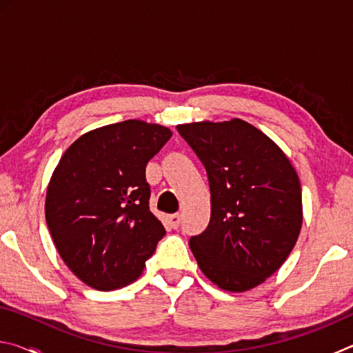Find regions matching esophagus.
<instances>
[{
  "mask_svg": "<svg viewBox=\"0 0 353 353\" xmlns=\"http://www.w3.org/2000/svg\"><path fill=\"white\" fill-rule=\"evenodd\" d=\"M168 221H170L172 229H177V227L181 225V214H171Z\"/></svg>",
  "mask_w": 353,
  "mask_h": 353,
  "instance_id": "esophagus-1",
  "label": "esophagus"
}]
</instances>
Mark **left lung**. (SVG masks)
<instances>
[{"label":"left lung","instance_id":"left-lung-1","mask_svg":"<svg viewBox=\"0 0 353 353\" xmlns=\"http://www.w3.org/2000/svg\"><path fill=\"white\" fill-rule=\"evenodd\" d=\"M177 130L210 185V223L190 238L191 252L221 290H252L283 265L301 234L294 166L270 137L240 118L179 124Z\"/></svg>","mask_w":353,"mask_h":353}]
</instances>
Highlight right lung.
I'll return each instance as SVG.
<instances>
[{"instance_id": "1", "label": "right lung", "mask_w": 353, "mask_h": 353, "mask_svg": "<svg viewBox=\"0 0 353 353\" xmlns=\"http://www.w3.org/2000/svg\"><path fill=\"white\" fill-rule=\"evenodd\" d=\"M172 132L128 119L81 135L59 160L48 183L45 216L71 272L99 291L141 276L166 234L149 210L146 165Z\"/></svg>"}]
</instances>
